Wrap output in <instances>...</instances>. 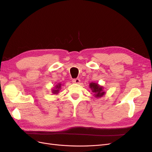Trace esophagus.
I'll use <instances>...</instances> for the list:
<instances>
[{
	"mask_svg": "<svg viewBox=\"0 0 152 152\" xmlns=\"http://www.w3.org/2000/svg\"><path fill=\"white\" fill-rule=\"evenodd\" d=\"M72 82H73V83L79 84V82H80V79H74L72 80Z\"/></svg>",
	"mask_w": 152,
	"mask_h": 152,
	"instance_id": "obj_1",
	"label": "esophagus"
}]
</instances>
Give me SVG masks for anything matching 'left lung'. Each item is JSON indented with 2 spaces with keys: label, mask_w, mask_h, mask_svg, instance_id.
<instances>
[{
  "label": "left lung",
  "mask_w": 152,
  "mask_h": 152,
  "mask_svg": "<svg viewBox=\"0 0 152 152\" xmlns=\"http://www.w3.org/2000/svg\"><path fill=\"white\" fill-rule=\"evenodd\" d=\"M89 86L92 91L94 93L96 97H102L104 94V92L103 91V87L99 86L98 84H95L92 82V83L90 84Z\"/></svg>",
  "instance_id": "8db88e82"
}]
</instances>
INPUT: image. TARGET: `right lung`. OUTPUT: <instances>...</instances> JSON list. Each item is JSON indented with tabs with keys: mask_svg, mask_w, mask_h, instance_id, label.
<instances>
[{
	"mask_svg": "<svg viewBox=\"0 0 152 152\" xmlns=\"http://www.w3.org/2000/svg\"><path fill=\"white\" fill-rule=\"evenodd\" d=\"M61 88V84H58L56 86V90H53V93H54V94H58V91H59V89Z\"/></svg>",
	"mask_w": 152,
	"mask_h": 152,
	"instance_id": "obj_1",
	"label": "right lung"
}]
</instances>
